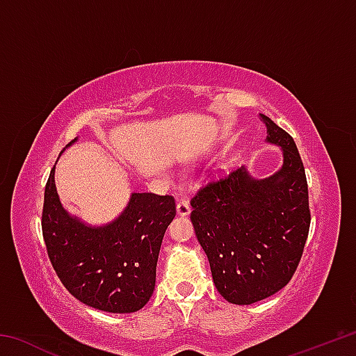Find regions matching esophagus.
I'll use <instances>...</instances> for the list:
<instances>
[{"instance_id": "esophagus-1", "label": "esophagus", "mask_w": 356, "mask_h": 356, "mask_svg": "<svg viewBox=\"0 0 356 356\" xmlns=\"http://www.w3.org/2000/svg\"><path fill=\"white\" fill-rule=\"evenodd\" d=\"M191 212V207L186 200H180L177 202V215L180 216H188Z\"/></svg>"}]
</instances>
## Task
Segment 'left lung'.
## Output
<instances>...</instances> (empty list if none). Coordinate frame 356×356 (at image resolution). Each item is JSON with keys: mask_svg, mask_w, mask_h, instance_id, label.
<instances>
[{"mask_svg": "<svg viewBox=\"0 0 356 356\" xmlns=\"http://www.w3.org/2000/svg\"><path fill=\"white\" fill-rule=\"evenodd\" d=\"M282 166L265 179L240 166L191 200V222L221 297L251 305L281 291L298 267L309 232L308 182L293 138L261 114Z\"/></svg>", "mask_w": 356, "mask_h": 356, "instance_id": "8db88e82", "label": "left lung"}]
</instances>
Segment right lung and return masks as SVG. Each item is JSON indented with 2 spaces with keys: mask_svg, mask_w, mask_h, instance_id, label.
Segmentation results:
<instances>
[{
  "mask_svg": "<svg viewBox=\"0 0 356 356\" xmlns=\"http://www.w3.org/2000/svg\"><path fill=\"white\" fill-rule=\"evenodd\" d=\"M174 216L172 196L131 193L116 220L88 225L63 207L53 166L45 185L42 234L53 268L76 300L127 314L140 311L152 297L161 240Z\"/></svg>",
  "mask_w": 356,
  "mask_h": 356,
  "instance_id": "obj_1",
  "label": "right lung"
}]
</instances>
